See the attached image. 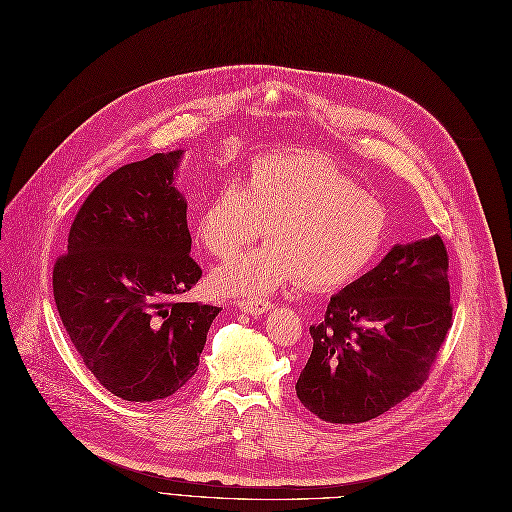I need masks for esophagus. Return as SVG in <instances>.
<instances>
[{
	"mask_svg": "<svg viewBox=\"0 0 512 512\" xmlns=\"http://www.w3.org/2000/svg\"><path fill=\"white\" fill-rule=\"evenodd\" d=\"M237 308L241 312L252 314V316H260V314H264L266 310L271 308V302L269 300H260V298H246V300H239L237 302Z\"/></svg>",
	"mask_w": 512,
	"mask_h": 512,
	"instance_id": "34e87169",
	"label": "esophagus"
}]
</instances>
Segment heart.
<instances>
[{
	"instance_id": "1",
	"label": "heart",
	"mask_w": 512,
	"mask_h": 512,
	"mask_svg": "<svg viewBox=\"0 0 512 512\" xmlns=\"http://www.w3.org/2000/svg\"><path fill=\"white\" fill-rule=\"evenodd\" d=\"M266 225L271 241L218 269L216 289L266 294L296 279L310 289L342 287L381 254L389 214L329 158L285 152L252 162L248 185L218 187L196 233L210 256L227 260L254 243Z\"/></svg>"
}]
</instances>
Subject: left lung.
<instances>
[{"label": "left lung", "instance_id": "obj_1", "mask_svg": "<svg viewBox=\"0 0 512 512\" xmlns=\"http://www.w3.org/2000/svg\"><path fill=\"white\" fill-rule=\"evenodd\" d=\"M450 327L442 237L396 246L310 327L314 344L296 394L327 423L371 421L423 387Z\"/></svg>", "mask_w": 512, "mask_h": 512}]
</instances>
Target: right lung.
I'll list each match as a JSON object with an SVG mask.
<instances>
[{
  "mask_svg": "<svg viewBox=\"0 0 512 512\" xmlns=\"http://www.w3.org/2000/svg\"><path fill=\"white\" fill-rule=\"evenodd\" d=\"M181 150L116 168L79 208L54 264V300L85 367L129 402L173 396L196 375L218 306L179 302L202 277L189 256Z\"/></svg>",
  "mask_w": 512,
  "mask_h": 512,
  "instance_id": "1",
  "label": "right lung"
}]
</instances>
